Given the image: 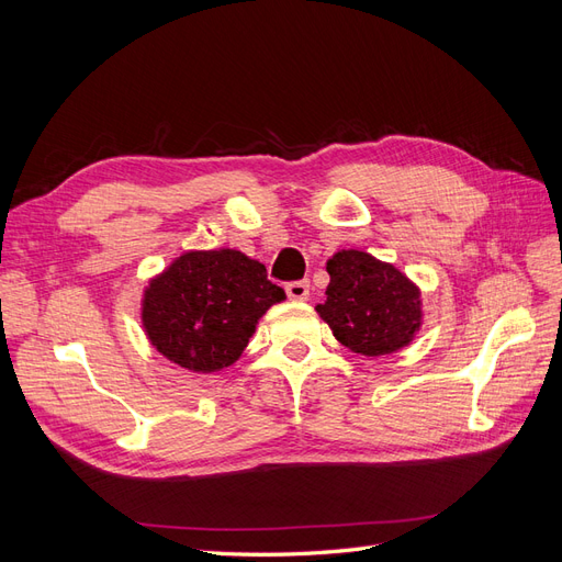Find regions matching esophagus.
Segmentation results:
<instances>
[{
	"label": "esophagus",
	"instance_id": "obj_1",
	"mask_svg": "<svg viewBox=\"0 0 562 562\" xmlns=\"http://www.w3.org/2000/svg\"><path fill=\"white\" fill-rule=\"evenodd\" d=\"M285 295L293 302H304L310 297V281H291L285 283Z\"/></svg>",
	"mask_w": 562,
	"mask_h": 562
}]
</instances>
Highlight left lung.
<instances>
[{
	"label": "left lung",
	"mask_w": 562,
	"mask_h": 562,
	"mask_svg": "<svg viewBox=\"0 0 562 562\" xmlns=\"http://www.w3.org/2000/svg\"><path fill=\"white\" fill-rule=\"evenodd\" d=\"M330 283L316 312L353 353L384 356L411 345L422 310L417 285L394 265L363 250H342L328 260Z\"/></svg>",
	"instance_id": "obj_1"
}]
</instances>
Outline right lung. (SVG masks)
Masks as SVG:
<instances>
[{"label": "right lung", "mask_w": 562, "mask_h": 562, "mask_svg": "<svg viewBox=\"0 0 562 562\" xmlns=\"http://www.w3.org/2000/svg\"><path fill=\"white\" fill-rule=\"evenodd\" d=\"M285 297L258 260L232 248L184 252L149 283L143 326L168 361L217 372L246 349L255 323Z\"/></svg>", "instance_id": "add662e5"}]
</instances>
